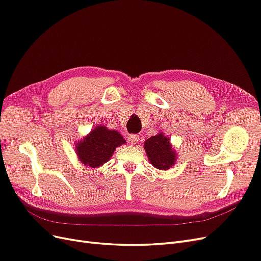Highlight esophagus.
Wrapping results in <instances>:
<instances>
[{
    "label": "esophagus",
    "instance_id": "obj_1",
    "mask_svg": "<svg viewBox=\"0 0 261 261\" xmlns=\"http://www.w3.org/2000/svg\"><path fill=\"white\" fill-rule=\"evenodd\" d=\"M139 137L138 136H134V134H130L128 136V141L131 144V145H136V144L139 142Z\"/></svg>",
    "mask_w": 261,
    "mask_h": 261
}]
</instances>
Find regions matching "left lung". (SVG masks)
Masks as SVG:
<instances>
[{"label":"left lung","instance_id":"obj_1","mask_svg":"<svg viewBox=\"0 0 261 261\" xmlns=\"http://www.w3.org/2000/svg\"><path fill=\"white\" fill-rule=\"evenodd\" d=\"M144 149L151 166L158 170H169L177 160L175 149L163 132H159L157 136L150 137L144 142Z\"/></svg>","mask_w":261,"mask_h":261}]
</instances>
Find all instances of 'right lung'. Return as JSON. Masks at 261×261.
Wrapping results in <instances>:
<instances>
[{
    "label": "right lung",
    "instance_id": "right-lung-1",
    "mask_svg": "<svg viewBox=\"0 0 261 261\" xmlns=\"http://www.w3.org/2000/svg\"><path fill=\"white\" fill-rule=\"evenodd\" d=\"M125 144V140L116 130H110L103 124L96 125L81 141L75 143L79 160L88 169L103 166L113 156L116 148Z\"/></svg>",
    "mask_w": 261,
    "mask_h": 261
}]
</instances>
